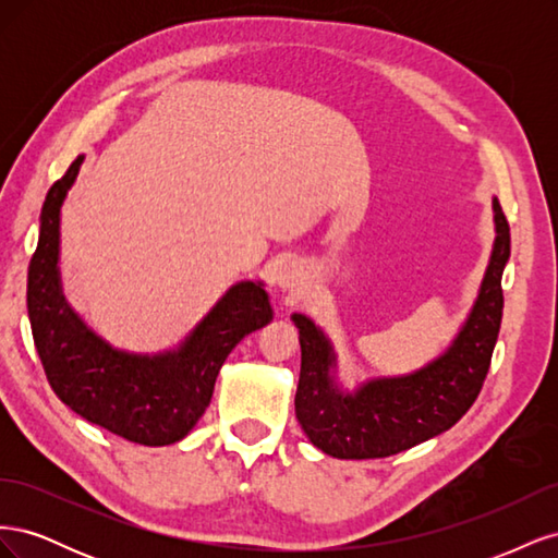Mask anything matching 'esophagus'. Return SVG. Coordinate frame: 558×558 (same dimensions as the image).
I'll return each instance as SVG.
<instances>
[{"instance_id":"1","label":"esophagus","mask_w":558,"mask_h":558,"mask_svg":"<svg viewBox=\"0 0 558 558\" xmlns=\"http://www.w3.org/2000/svg\"><path fill=\"white\" fill-rule=\"evenodd\" d=\"M275 286H277L281 293L291 295V298L302 295V293H305V289H307L305 267L293 263V260L279 265V269L275 272Z\"/></svg>"}]
</instances>
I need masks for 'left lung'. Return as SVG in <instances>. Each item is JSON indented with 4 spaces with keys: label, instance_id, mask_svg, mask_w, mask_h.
I'll list each match as a JSON object with an SVG mask.
<instances>
[{
    "label": "left lung",
    "instance_id": "8db88e82",
    "mask_svg": "<svg viewBox=\"0 0 558 558\" xmlns=\"http://www.w3.org/2000/svg\"><path fill=\"white\" fill-rule=\"evenodd\" d=\"M494 244L475 302L449 347L404 375H379L344 386L324 328L293 314L300 335L295 416L310 442L332 459H386L449 430L480 396L502 318V269L510 260V226L498 197Z\"/></svg>",
    "mask_w": 558,
    "mask_h": 558
}]
</instances>
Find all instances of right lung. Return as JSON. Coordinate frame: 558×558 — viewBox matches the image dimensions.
Listing matches in <instances>:
<instances>
[{
	"label": "right lung",
	"instance_id": "right-lung-1",
	"mask_svg": "<svg viewBox=\"0 0 558 558\" xmlns=\"http://www.w3.org/2000/svg\"><path fill=\"white\" fill-rule=\"evenodd\" d=\"M78 156L48 191L27 269L32 337L56 396L78 416L146 447L183 440L211 402L218 373L244 337L275 312L265 283L238 281L183 340L156 353L125 351L97 335L62 291L60 216L83 165Z\"/></svg>",
	"mask_w": 558,
	"mask_h": 558
}]
</instances>
